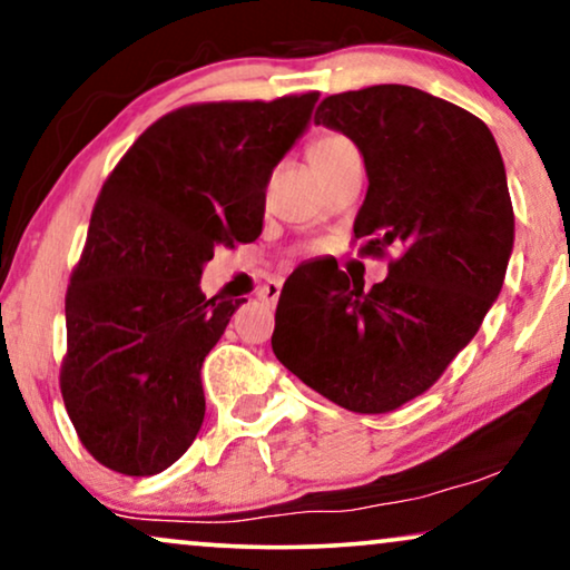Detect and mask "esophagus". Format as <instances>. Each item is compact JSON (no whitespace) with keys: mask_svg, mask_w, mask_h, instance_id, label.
Returning a JSON list of instances; mask_svg holds the SVG:
<instances>
[{"mask_svg":"<svg viewBox=\"0 0 570 570\" xmlns=\"http://www.w3.org/2000/svg\"><path fill=\"white\" fill-rule=\"evenodd\" d=\"M278 294H281V284L278 281H273V284H265L263 289H261V297H263V302L268 307H273L278 302Z\"/></svg>","mask_w":570,"mask_h":570,"instance_id":"esophagus-1","label":"esophagus"}]
</instances>
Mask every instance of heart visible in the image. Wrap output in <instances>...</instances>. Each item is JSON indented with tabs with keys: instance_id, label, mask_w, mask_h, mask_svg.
I'll use <instances>...</instances> for the list:
<instances>
[{
	"instance_id": "1",
	"label": "heart",
	"mask_w": 570,
	"mask_h": 570,
	"mask_svg": "<svg viewBox=\"0 0 570 570\" xmlns=\"http://www.w3.org/2000/svg\"><path fill=\"white\" fill-rule=\"evenodd\" d=\"M344 148H352V142L346 138H341V135H323V138L309 142L307 158L309 164L315 166L317 161H323V158H328L331 154H336V150H344Z\"/></svg>"
}]
</instances>
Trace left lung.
<instances>
[{
  "label": "left lung",
  "instance_id": "obj_1",
  "mask_svg": "<svg viewBox=\"0 0 570 570\" xmlns=\"http://www.w3.org/2000/svg\"><path fill=\"white\" fill-rule=\"evenodd\" d=\"M315 125L364 158L362 253L399 245L401 257L370 292L338 263L286 281L273 354L333 404L385 414L443 375L503 289L513 253L505 166L482 119L412 86L328 96Z\"/></svg>",
  "mask_w": 570,
  "mask_h": 570
}]
</instances>
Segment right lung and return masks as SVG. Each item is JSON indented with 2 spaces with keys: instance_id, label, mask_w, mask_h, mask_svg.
Here are the masks:
<instances>
[{
  "instance_id": "1",
  "label": "right lung",
  "mask_w": 570,
  "mask_h": 570,
  "mask_svg": "<svg viewBox=\"0 0 570 570\" xmlns=\"http://www.w3.org/2000/svg\"><path fill=\"white\" fill-rule=\"evenodd\" d=\"M321 94L166 114L104 181L65 299L62 399L104 466L150 476L206 416L200 367L247 299H206L216 247L263 232L265 187Z\"/></svg>"
}]
</instances>
